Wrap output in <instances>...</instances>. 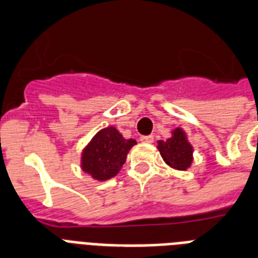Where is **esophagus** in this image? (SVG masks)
<instances>
[{"label":"esophagus","instance_id":"obj_1","mask_svg":"<svg viewBox=\"0 0 258 258\" xmlns=\"http://www.w3.org/2000/svg\"><path fill=\"white\" fill-rule=\"evenodd\" d=\"M141 141L143 142V143H153L154 137H153V135H146V137H141Z\"/></svg>","mask_w":258,"mask_h":258}]
</instances>
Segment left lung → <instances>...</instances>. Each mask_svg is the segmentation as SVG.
Wrapping results in <instances>:
<instances>
[{
    "mask_svg": "<svg viewBox=\"0 0 258 258\" xmlns=\"http://www.w3.org/2000/svg\"><path fill=\"white\" fill-rule=\"evenodd\" d=\"M158 151L170 169L178 171H186L192 163L191 143L188 142L187 134L180 127H176L171 131V137L166 141H158Z\"/></svg>",
    "mask_w": 258,
    "mask_h": 258,
    "instance_id": "8db88e82",
    "label": "left lung"
}]
</instances>
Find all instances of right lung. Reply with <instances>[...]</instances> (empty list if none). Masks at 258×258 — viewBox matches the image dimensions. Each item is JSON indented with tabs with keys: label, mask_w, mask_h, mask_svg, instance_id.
I'll return each instance as SVG.
<instances>
[{
	"label": "right lung",
	"mask_w": 258,
	"mask_h": 258,
	"mask_svg": "<svg viewBox=\"0 0 258 258\" xmlns=\"http://www.w3.org/2000/svg\"><path fill=\"white\" fill-rule=\"evenodd\" d=\"M135 139H125L113 125L101 128L83 149L80 167L92 179L104 182L120 171Z\"/></svg>",
	"instance_id": "1"
}]
</instances>
